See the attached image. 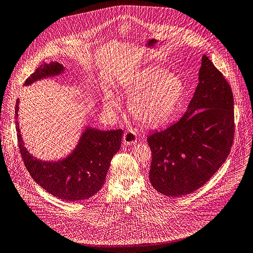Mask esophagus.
I'll list each match as a JSON object with an SVG mask.
<instances>
[{
	"label": "esophagus",
	"instance_id": "obj_1",
	"mask_svg": "<svg viewBox=\"0 0 253 253\" xmlns=\"http://www.w3.org/2000/svg\"><path fill=\"white\" fill-rule=\"evenodd\" d=\"M137 142V135L132 130H127L123 135V144L128 146Z\"/></svg>",
	"mask_w": 253,
	"mask_h": 253
}]
</instances>
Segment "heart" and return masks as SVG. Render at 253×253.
I'll use <instances>...</instances> for the list:
<instances>
[{
  "instance_id": "heart-1",
  "label": "heart",
  "mask_w": 253,
  "mask_h": 253,
  "mask_svg": "<svg viewBox=\"0 0 253 253\" xmlns=\"http://www.w3.org/2000/svg\"><path fill=\"white\" fill-rule=\"evenodd\" d=\"M123 94L129 97L128 110L140 123L159 127L169 121L183 93L181 79L165 68L148 66L136 72L121 84ZM112 95L105 99V110L111 114L119 108Z\"/></svg>"
}]
</instances>
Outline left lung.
Masks as SVG:
<instances>
[{
  "mask_svg": "<svg viewBox=\"0 0 253 253\" xmlns=\"http://www.w3.org/2000/svg\"><path fill=\"white\" fill-rule=\"evenodd\" d=\"M231 86L208 56L203 55L199 84L187 112L176 123L154 132L149 180L160 194L189 195L225 163L234 137Z\"/></svg>",
  "mask_w": 253,
  "mask_h": 253,
  "instance_id": "1",
  "label": "left lung"
}]
</instances>
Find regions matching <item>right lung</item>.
<instances>
[{"instance_id":"obj_1","label":"right lung","mask_w":253,"mask_h":253,"mask_svg":"<svg viewBox=\"0 0 253 253\" xmlns=\"http://www.w3.org/2000/svg\"><path fill=\"white\" fill-rule=\"evenodd\" d=\"M65 67L57 61L42 63L25 81L24 85L62 75ZM19 98L15 124L20 152L26 169L38 185L52 196L66 202H79L96 195L103 187L111 159L121 146L123 130H100L86 126L75 149L58 160H41L25 147L19 122Z\"/></svg>"}]
</instances>
